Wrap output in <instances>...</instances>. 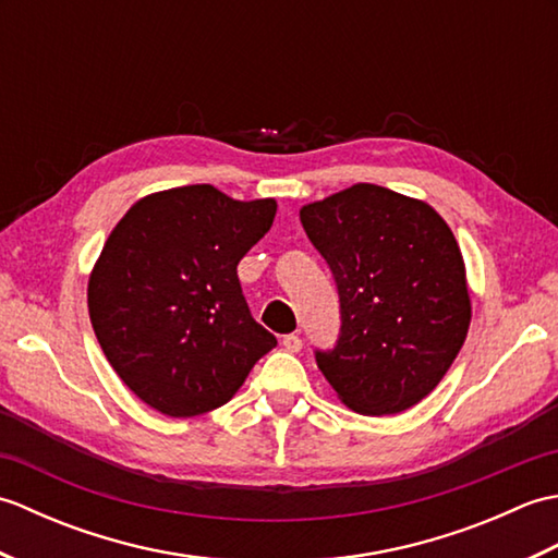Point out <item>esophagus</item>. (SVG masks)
Returning <instances> with one entry per match:
<instances>
[{
	"mask_svg": "<svg viewBox=\"0 0 558 558\" xmlns=\"http://www.w3.org/2000/svg\"><path fill=\"white\" fill-rule=\"evenodd\" d=\"M282 345H286L288 352H300L302 350V338L298 333H290L282 338Z\"/></svg>",
	"mask_w": 558,
	"mask_h": 558,
	"instance_id": "esophagus-1",
	"label": "esophagus"
}]
</instances>
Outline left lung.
<instances>
[{"label": "left lung", "mask_w": 558, "mask_h": 558, "mask_svg": "<svg viewBox=\"0 0 558 558\" xmlns=\"http://www.w3.org/2000/svg\"><path fill=\"white\" fill-rule=\"evenodd\" d=\"M333 272L340 333L314 350L338 398L360 414H396L429 396L470 326L465 264L438 213L390 189L354 184L300 210Z\"/></svg>", "instance_id": "8db88e82"}]
</instances>
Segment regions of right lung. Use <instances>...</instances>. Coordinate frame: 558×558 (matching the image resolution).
Instances as JSON below:
<instances>
[{
    "mask_svg": "<svg viewBox=\"0 0 558 558\" xmlns=\"http://www.w3.org/2000/svg\"><path fill=\"white\" fill-rule=\"evenodd\" d=\"M276 201H234L210 184L141 198L117 222L88 280L96 338L122 381L168 417L225 405L278 345L254 322L236 264Z\"/></svg>",
    "mask_w": 558,
    "mask_h": 558,
    "instance_id": "right-lung-1",
    "label": "right lung"
}]
</instances>
